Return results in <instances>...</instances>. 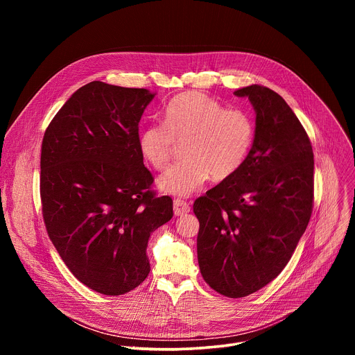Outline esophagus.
Masks as SVG:
<instances>
[{
	"label": "esophagus",
	"mask_w": 355,
	"mask_h": 355,
	"mask_svg": "<svg viewBox=\"0 0 355 355\" xmlns=\"http://www.w3.org/2000/svg\"><path fill=\"white\" fill-rule=\"evenodd\" d=\"M191 211V207L188 202L182 200V199H174V214L175 216H182L187 215Z\"/></svg>",
	"instance_id": "obj_1"
}]
</instances>
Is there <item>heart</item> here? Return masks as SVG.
Returning a JSON list of instances; mask_svg holds the SVG:
<instances>
[{"label": "heart", "mask_w": 355, "mask_h": 355, "mask_svg": "<svg viewBox=\"0 0 355 355\" xmlns=\"http://www.w3.org/2000/svg\"><path fill=\"white\" fill-rule=\"evenodd\" d=\"M256 128L241 110H226L219 101L196 91L174 96L163 111L162 123H150L139 133V150L155 170L167 168L175 143H184V162L159 178L167 193L188 196L209 178L225 181L245 163Z\"/></svg>", "instance_id": "1"}]
</instances>
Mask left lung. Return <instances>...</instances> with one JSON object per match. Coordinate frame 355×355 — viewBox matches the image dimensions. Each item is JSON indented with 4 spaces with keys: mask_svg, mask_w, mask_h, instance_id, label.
<instances>
[{
    "mask_svg": "<svg viewBox=\"0 0 355 355\" xmlns=\"http://www.w3.org/2000/svg\"><path fill=\"white\" fill-rule=\"evenodd\" d=\"M256 137L243 167L193 202L198 263L205 282L243 297L277 278L313 209V150L302 123L275 91L248 85Z\"/></svg>",
    "mask_w": 355,
    "mask_h": 355,
    "instance_id": "8db88e82",
    "label": "left lung"
}]
</instances>
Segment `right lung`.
Wrapping results in <instances>:
<instances>
[{
  "label": "right lung",
  "mask_w": 355,
  "mask_h": 355,
  "mask_svg": "<svg viewBox=\"0 0 355 355\" xmlns=\"http://www.w3.org/2000/svg\"><path fill=\"white\" fill-rule=\"evenodd\" d=\"M146 88L92 81L49 123L40 155L47 234L73 275L103 295H123L150 272V234L173 218V199L151 191L139 122Z\"/></svg>",
  "instance_id": "obj_1"
}]
</instances>
